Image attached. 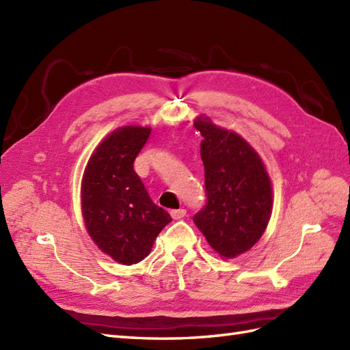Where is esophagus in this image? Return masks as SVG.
<instances>
[{
  "label": "esophagus",
  "mask_w": 350,
  "mask_h": 350,
  "mask_svg": "<svg viewBox=\"0 0 350 350\" xmlns=\"http://www.w3.org/2000/svg\"><path fill=\"white\" fill-rule=\"evenodd\" d=\"M170 215H172L173 219H182L186 216V210L185 208H177V210H172L170 212Z\"/></svg>",
  "instance_id": "obj_1"
}]
</instances>
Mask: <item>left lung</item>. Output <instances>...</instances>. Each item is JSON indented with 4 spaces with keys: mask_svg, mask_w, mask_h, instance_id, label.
Here are the masks:
<instances>
[{
    "mask_svg": "<svg viewBox=\"0 0 350 350\" xmlns=\"http://www.w3.org/2000/svg\"><path fill=\"white\" fill-rule=\"evenodd\" d=\"M193 126L202 135L207 202L193 216L208 245L225 259L245 254L261 239L271 217V182L255 149L237 133L204 116Z\"/></svg>",
    "mask_w": 350,
    "mask_h": 350,
    "instance_id": "left-lung-1",
    "label": "left lung"
}]
</instances>
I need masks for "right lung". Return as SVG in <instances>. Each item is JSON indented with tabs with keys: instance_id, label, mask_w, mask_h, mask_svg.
<instances>
[{
	"instance_id": "add662e5",
	"label": "right lung",
	"mask_w": 350,
	"mask_h": 350,
	"mask_svg": "<svg viewBox=\"0 0 350 350\" xmlns=\"http://www.w3.org/2000/svg\"><path fill=\"white\" fill-rule=\"evenodd\" d=\"M149 135V126L118 128L95 149L82 178L88 234L105 255L124 265L143 261L158 234L172 222L134 172V161Z\"/></svg>"
}]
</instances>
